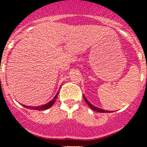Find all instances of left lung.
I'll use <instances>...</instances> for the list:
<instances>
[{"mask_svg":"<svg viewBox=\"0 0 147 147\" xmlns=\"http://www.w3.org/2000/svg\"><path fill=\"white\" fill-rule=\"evenodd\" d=\"M83 97H84V101L86 102V103H87V105H89V107H90L92 109H93V110L97 111V112H101V113H110V112H113V111L105 110V109H101V108L97 107H95V106H94V105H92V104L87 100V98L84 97V95H83Z\"/></svg>","mask_w":147,"mask_h":147,"instance_id":"1","label":"left lung"}]
</instances>
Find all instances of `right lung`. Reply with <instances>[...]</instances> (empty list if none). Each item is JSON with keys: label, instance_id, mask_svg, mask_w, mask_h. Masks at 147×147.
<instances>
[{"label": "right lung", "instance_id": "1", "mask_svg": "<svg viewBox=\"0 0 147 147\" xmlns=\"http://www.w3.org/2000/svg\"><path fill=\"white\" fill-rule=\"evenodd\" d=\"M58 92H57V93L56 94V95L55 96L54 98H53L51 101L47 102V103H46L45 105H41V106H38V107H30V106H26V105H23V106L24 107L28 108V109H35V110H39V111L45 110V109H49L50 107H51L53 105V104L55 102L56 99H57V95H58Z\"/></svg>", "mask_w": 147, "mask_h": 147}]
</instances>
